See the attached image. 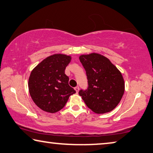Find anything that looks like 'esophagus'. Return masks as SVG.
I'll use <instances>...</instances> for the list:
<instances>
[{"label": "esophagus", "mask_w": 153, "mask_h": 153, "mask_svg": "<svg viewBox=\"0 0 153 153\" xmlns=\"http://www.w3.org/2000/svg\"><path fill=\"white\" fill-rule=\"evenodd\" d=\"M74 88H75V90H76L77 93L79 92V86H76V87H75Z\"/></svg>", "instance_id": "1"}]
</instances>
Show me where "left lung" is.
Masks as SVG:
<instances>
[{
	"label": "left lung",
	"mask_w": 153,
	"mask_h": 153,
	"mask_svg": "<svg viewBox=\"0 0 153 153\" xmlns=\"http://www.w3.org/2000/svg\"><path fill=\"white\" fill-rule=\"evenodd\" d=\"M79 60L86 70L88 87L79 95L95 113L112 111L120 103L125 91L122 73L108 58L97 53L83 54Z\"/></svg>",
	"instance_id": "8db88e82"
}]
</instances>
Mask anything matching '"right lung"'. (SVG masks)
<instances>
[{"mask_svg":"<svg viewBox=\"0 0 153 153\" xmlns=\"http://www.w3.org/2000/svg\"><path fill=\"white\" fill-rule=\"evenodd\" d=\"M71 56L56 53L44 59L31 71L28 87L31 99L42 111L54 113L61 110L76 91L69 85L65 70Z\"/></svg>","mask_w":153,"mask_h":153,"instance_id":"add662e5","label":"right lung"}]
</instances>
